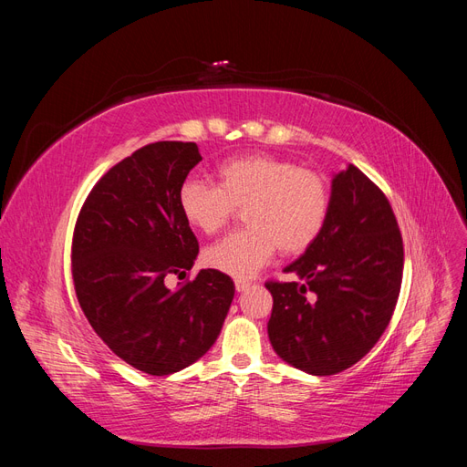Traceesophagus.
Segmentation results:
<instances>
[{
	"mask_svg": "<svg viewBox=\"0 0 467 467\" xmlns=\"http://www.w3.org/2000/svg\"><path fill=\"white\" fill-rule=\"evenodd\" d=\"M251 288V282H247V280H235V290L237 292H245V290H249Z\"/></svg>",
	"mask_w": 467,
	"mask_h": 467,
	"instance_id": "34e87169",
	"label": "esophagus"
}]
</instances>
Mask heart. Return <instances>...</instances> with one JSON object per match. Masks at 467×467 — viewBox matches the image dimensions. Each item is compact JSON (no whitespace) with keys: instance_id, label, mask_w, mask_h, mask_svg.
Returning a JSON list of instances; mask_svg holds the SVG:
<instances>
[{"instance_id":"1","label":"heart","mask_w":467,"mask_h":467,"mask_svg":"<svg viewBox=\"0 0 467 467\" xmlns=\"http://www.w3.org/2000/svg\"><path fill=\"white\" fill-rule=\"evenodd\" d=\"M331 191L323 175L268 153H249L216 167V185L189 179L179 208L196 232L214 235L242 208L247 225L204 251V263L234 278H249L273 259L300 255L325 228Z\"/></svg>"}]
</instances>
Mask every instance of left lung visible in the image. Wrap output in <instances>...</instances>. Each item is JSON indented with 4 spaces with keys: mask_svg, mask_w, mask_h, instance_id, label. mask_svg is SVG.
<instances>
[{
    "mask_svg": "<svg viewBox=\"0 0 467 467\" xmlns=\"http://www.w3.org/2000/svg\"><path fill=\"white\" fill-rule=\"evenodd\" d=\"M285 273L298 280L265 285L268 338L282 360L331 376L368 355L400 298L403 242L386 194L358 167L333 177L323 232Z\"/></svg>",
    "mask_w": 467,
    "mask_h": 467,
    "instance_id": "obj_1",
    "label": "left lung"
}]
</instances>
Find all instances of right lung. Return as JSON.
Segmentation results:
<instances>
[{"instance_id":"right-lung-1","label":"right lung","mask_w":467,"mask_h":467,"mask_svg":"<svg viewBox=\"0 0 467 467\" xmlns=\"http://www.w3.org/2000/svg\"><path fill=\"white\" fill-rule=\"evenodd\" d=\"M201 160L194 142L140 148L99 179L76 222L72 275L83 314L119 358L150 376L204 357L234 300V280L214 268L165 286L199 255L179 191Z\"/></svg>"}]
</instances>
